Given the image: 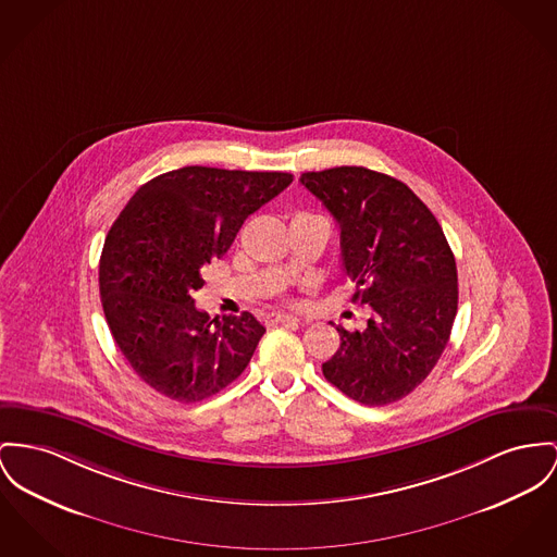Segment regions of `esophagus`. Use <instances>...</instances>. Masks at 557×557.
Instances as JSON below:
<instances>
[{"label": "esophagus", "instance_id": "esophagus-1", "mask_svg": "<svg viewBox=\"0 0 557 557\" xmlns=\"http://www.w3.org/2000/svg\"><path fill=\"white\" fill-rule=\"evenodd\" d=\"M265 323L268 325H297L299 319L292 317V314H268Z\"/></svg>", "mask_w": 557, "mask_h": 557}]
</instances>
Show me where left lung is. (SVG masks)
<instances>
[{"label":"left lung","instance_id":"1","mask_svg":"<svg viewBox=\"0 0 557 557\" xmlns=\"http://www.w3.org/2000/svg\"><path fill=\"white\" fill-rule=\"evenodd\" d=\"M339 227L342 265L368 304L363 332L339 334L323 375L363 406L404 399L437 366L458 310L456 260L429 207L366 166L301 173Z\"/></svg>","mask_w":557,"mask_h":557}]
</instances>
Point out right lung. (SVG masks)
Wrapping results in <instances>:
<instances>
[{
	"instance_id": "add662e5",
	"label": "right lung",
	"mask_w": 557,
	"mask_h": 557,
	"mask_svg": "<svg viewBox=\"0 0 557 557\" xmlns=\"http://www.w3.org/2000/svg\"><path fill=\"white\" fill-rule=\"evenodd\" d=\"M294 182L289 173L184 166L139 187L106 238L103 312L133 371L156 393L196 404L249 366L265 327L251 312L209 319L191 294L245 220Z\"/></svg>"
}]
</instances>
